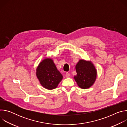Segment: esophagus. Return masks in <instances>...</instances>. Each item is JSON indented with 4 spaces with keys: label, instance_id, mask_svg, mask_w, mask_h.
<instances>
[{
    "label": "esophagus",
    "instance_id": "esophagus-1",
    "mask_svg": "<svg viewBox=\"0 0 127 127\" xmlns=\"http://www.w3.org/2000/svg\"><path fill=\"white\" fill-rule=\"evenodd\" d=\"M70 75V73H68V72H67V73H66V74H65V76H66V77L67 78L69 77Z\"/></svg>",
    "mask_w": 127,
    "mask_h": 127
}]
</instances>
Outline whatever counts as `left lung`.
<instances>
[{"instance_id":"1","label":"left lung","mask_w":127,"mask_h":127,"mask_svg":"<svg viewBox=\"0 0 127 127\" xmlns=\"http://www.w3.org/2000/svg\"><path fill=\"white\" fill-rule=\"evenodd\" d=\"M77 75L74 76L79 87L87 89L95 83L97 76L96 70L90 61L80 60L75 66Z\"/></svg>"}]
</instances>
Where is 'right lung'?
Returning <instances> with one entry per match:
<instances>
[{"label":"right lung","mask_w":127,"mask_h":127,"mask_svg":"<svg viewBox=\"0 0 127 127\" xmlns=\"http://www.w3.org/2000/svg\"><path fill=\"white\" fill-rule=\"evenodd\" d=\"M36 75L41 84L49 90L56 88L63 78L52 59L46 58L38 65Z\"/></svg>","instance_id":"right-lung-1"}]
</instances>
